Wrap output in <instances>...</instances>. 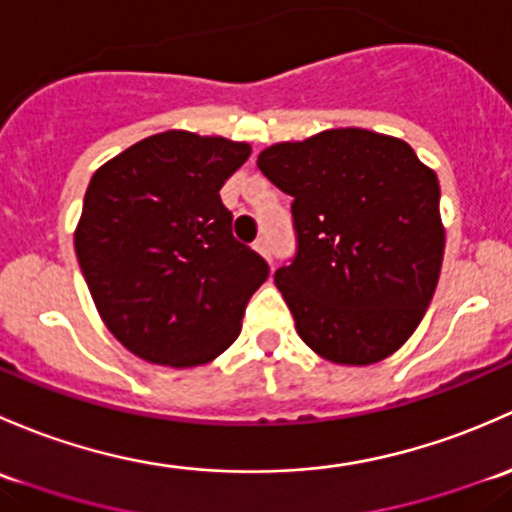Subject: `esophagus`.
Masks as SVG:
<instances>
[{
  "instance_id": "34e87169",
  "label": "esophagus",
  "mask_w": 512,
  "mask_h": 512,
  "mask_svg": "<svg viewBox=\"0 0 512 512\" xmlns=\"http://www.w3.org/2000/svg\"><path fill=\"white\" fill-rule=\"evenodd\" d=\"M254 249H256L258 254H261L263 258H268V256H271V246H268V241L263 239V236H258V239L254 241Z\"/></svg>"
}]
</instances>
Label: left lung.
<instances>
[{
  "label": "left lung",
  "mask_w": 512,
  "mask_h": 512,
  "mask_svg": "<svg viewBox=\"0 0 512 512\" xmlns=\"http://www.w3.org/2000/svg\"><path fill=\"white\" fill-rule=\"evenodd\" d=\"M258 170L293 197L298 254L276 271L300 340L335 365H374L424 318L444 261L439 179L404 140L333 128L276 142Z\"/></svg>",
  "instance_id": "left-lung-1"
}]
</instances>
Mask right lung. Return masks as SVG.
I'll return each instance as SVG.
<instances>
[{"instance_id":"1","label":"right lung","mask_w":512,"mask_h":512,"mask_svg":"<svg viewBox=\"0 0 512 512\" xmlns=\"http://www.w3.org/2000/svg\"><path fill=\"white\" fill-rule=\"evenodd\" d=\"M249 142L167 130L100 165L73 231L100 320L140 360L199 367L241 333L268 263L231 234L219 189Z\"/></svg>"}]
</instances>
